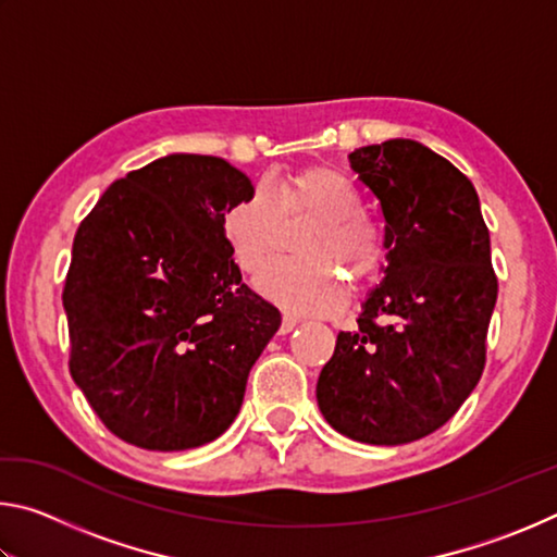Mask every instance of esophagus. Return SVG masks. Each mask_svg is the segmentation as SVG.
Returning <instances> with one entry per match:
<instances>
[{"instance_id":"obj_1","label":"esophagus","mask_w":557,"mask_h":557,"mask_svg":"<svg viewBox=\"0 0 557 557\" xmlns=\"http://www.w3.org/2000/svg\"><path fill=\"white\" fill-rule=\"evenodd\" d=\"M297 322H299V319H297V317H292V314H285V317H282V324H280V334H289V332H292V329H295V326H297Z\"/></svg>"}]
</instances>
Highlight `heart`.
Returning a JSON list of instances; mask_svg holds the SVG:
<instances>
[{
  "label": "heart",
  "mask_w": 557,
  "mask_h": 557,
  "mask_svg": "<svg viewBox=\"0 0 557 557\" xmlns=\"http://www.w3.org/2000/svg\"><path fill=\"white\" fill-rule=\"evenodd\" d=\"M309 223L295 243V260H282L258 277L260 295L295 314H332L344 305V282H369L385 260V228L361 209L351 178L332 166H301L275 178L265 191L245 194L221 219L223 238L245 275L275 256L282 228Z\"/></svg>",
  "instance_id": "b5f03b06"
}]
</instances>
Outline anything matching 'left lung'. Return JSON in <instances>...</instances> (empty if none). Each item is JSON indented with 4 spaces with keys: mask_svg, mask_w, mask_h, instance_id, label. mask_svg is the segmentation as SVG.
Here are the masks:
<instances>
[{
    "mask_svg": "<svg viewBox=\"0 0 557 557\" xmlns=\"http://www.w3.org/2000/svg\"><path fill=\"white\" fill-rule=\"evenodd\" d=\"M385 221L381 285L336 336L317 403L336 432L408 445L440 430L482 379L498 282L474 184L430 147L388 139L348 154Z\"/></svg>",
    "mask_w": 557,
    "mask_h": 557,
    "instance_id": "obj_1",
    "label": "left lung"
}]
</instances>
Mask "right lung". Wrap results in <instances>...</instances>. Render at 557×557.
Listing matches in <instances>:
<instances>
[{"mask_svg":"<svg viewBox=\"0 0 557 557\" xmlns=\"http://www.w3.org/2000/svg\"><path fill=\"white\" fill-rule=\"evenodd\" d=\"M256 191L221 157L166 154L100 196L63 287L71 375L129 445L178 451L221 437L280 329L243 285L221 219Z\"/></svg>","mask_w":557,"mask_h":557,"instance_id":"1","label":"right lung"}]
</instances>
